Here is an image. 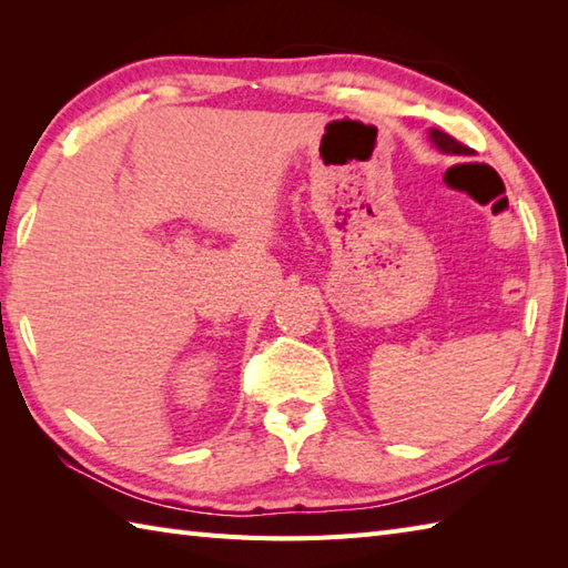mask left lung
Listing matches in <instances>:
<instances>
[{
	"label": "left lung",
	"instance_id": "left-lung-1",
	"mask_svg": "<svg viewBox=\"0 0 568 568\" xmlns=\"http://www.w3.org/2000/svg\"><path fill=\"white\" fill-rule=\"evenodd\" d=\"M429 141L442 153H446V155H464V159H468V155H474V151H470L468 146H464V143H458L454 136L444 134V131H439V129H429Z\"/></svg>",
	"mask_w": 568,
	"mask_h": 568
}]
</instances>
